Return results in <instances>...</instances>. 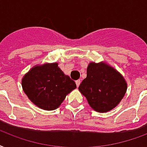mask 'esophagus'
<instances>
[{
	"instance_id": "1",
	"label": "esophagus",
	"mask_w": 147,
	"mask_h": 147,
	"mask_svg": "<svg viewBox=\"0 0 147 147\" xmlns=\"http://www.w3.org/2000/svg\"><path fill=\"white\" fill-rule=\"evenodd\" d=\"M80 80H76V85H77V86L78 87V86H80Z\"/></svg>"
}]
</instances>
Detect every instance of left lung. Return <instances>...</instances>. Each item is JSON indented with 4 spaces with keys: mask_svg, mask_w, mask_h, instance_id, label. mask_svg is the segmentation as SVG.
<instances>
[{
    "mask_svg": "<svg viewBox=\"0 0 147 147\" xmlns=\"http://www.w3.org/2000/svg\"><path fill=\"white\" fill-rule=\"evenodd\" d=\"M78 89L92 109L106 113L122 100L127 84L120 73L105 62H90L86 69V77Z\"/></svg>",
    "mask_w": 147,
    "mask_h": 147,
    "instance_id": "1",
    "label": "left lung"
}]
</instances>
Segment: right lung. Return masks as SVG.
<instances>
[{
    "label": "right lung",
    "instance_id": "right-lung-1",
    "mask_svg": "<svg viewBox=\"0 0 147 147\" xmlns=\"http://www.w3.org/2000/svg\"><path fill=\"white\" fill-rule=\"evenodd\" d=\"M25 94L34 105L45 110H53L63 103L66 96L77 88L57 63L33 67L21 80Z\"/></svg>",
    "mask_w": 147,
    "mask_h": 147
}]
</instances>
